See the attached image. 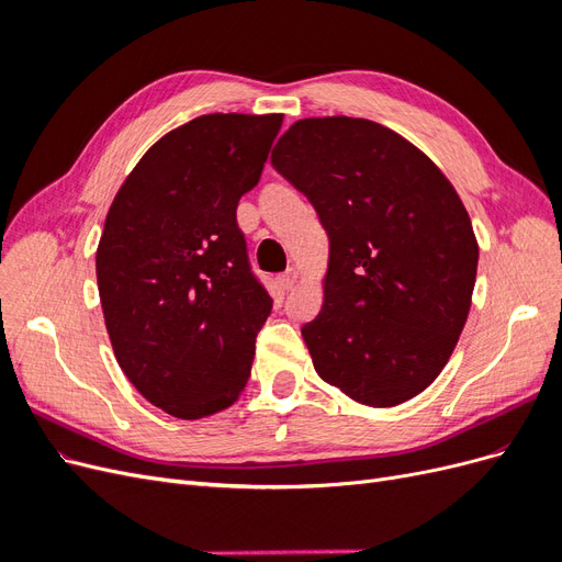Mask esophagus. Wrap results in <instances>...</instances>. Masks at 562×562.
Listing matches in <instances>:
<instances>
[{
  "label": "esophagus",
  "mask_w": 562,
  "mask_h": 562,
  "mask_svg": "<svg viewBox=\"0 0 562 562\" xmlns=\"http://www.w3.org/2000/svg\"><path fill=\"white\" fill-rule=\"evenodd\" d=\"M279 283L285 288V291H293V288H295V283H297V269H285L283 271V274L279 277Z\"/></svg>",
  "instance_id": "obj_1"
}]
</instances>
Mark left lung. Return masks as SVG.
<instances>
[{"label":"left lung","mask_w":562,"mask_h":562,"mask_svg":"<svg viewBox=\"0 0 562 562\" xmlns=\"http://www.w3.org/2000/svg\"><path fill=\"white\" fill-rule=\"evenodd\" d=\"M271 164L330 241L323 307L302 326L318 378L370 407L411 401L446 368L471 310L479 241L462 199L370 119H300Z\"/></svg>","instance_id":"obj_1"}]
</instances>
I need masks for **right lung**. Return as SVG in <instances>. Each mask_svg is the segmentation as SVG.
<instances>
[{"instance_id": "add662e5", "label": "right lung", "mask_w": 562, "mask_h": 562, "mask_svg": "<svg viewBox=\"0 0 562 562\" xmlns=\"http://www.w3.org/2000/svg\"><path fill=\"white\" fill-rule=\"evenodd\" d=\"M283 114H203L151 145L112 201L95 252L119 368L164 413L225 411L250 378L271 297L252 277L239 199Z\"/></svg>"}]
</instances>
